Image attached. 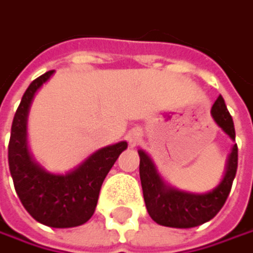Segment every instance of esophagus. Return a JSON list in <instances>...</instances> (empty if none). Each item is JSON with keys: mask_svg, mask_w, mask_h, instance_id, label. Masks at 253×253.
Listing matches in <instances>:
<instances>
[{"mask_svg": "<svg viewBox=\"0 0 253 253\" xmlns=\"http://www.w3.org/2000/svg\"><path fill=\"white\" fill-rule=\"evenodd\" d=\"M127 139H128V143L130 144H137L139 141L141 140V131L139 128H131L127 134Z\"/></svg>", "mask_w": 253, "mask_h": 253, "instance_id": "34e87169", "label": "esophagus"}]
</instances>
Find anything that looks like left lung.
Returning <instances> with one entry per match:
<instances>
[{"instance_id": "left-lung-1", "label": "left lung", "mask_w": 253, "mask_h": 253, "mask_svg": "<svg viewBox=\"0 0 253 253\" xmlns=\"http://www.w3.org/2000/svg\"><path fill=\"white\" fill-rule=\"evenodd\" d=\"M212 116L219 127L232 140H235L233 120L222 96L216 98L212 107ZM139 156L141 189L147 212L156 223L169 228H195L213 219L228 199L238 170V146L235 144L220 185L209 193L195 195L166 185L157 174L150 157L143 150H139Z\"/></svg>"}]
</instances>
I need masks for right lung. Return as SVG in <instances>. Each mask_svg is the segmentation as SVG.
<instances>
[{"mask_svg": "<svg viewBox=\"0 0 253 253\" xmlns=\"http://www.w3.org/2000/svg\"><path fill=\"white\" fill-rule=\"evenodd\" d=\"M52 73L40 76L24 93L11 126L8 165L15 192L30 215L51 228H74L93 216L101 185L127 143L97 150L67 174H52L36 165L27 149V116L36 91Z\"/></svg>", "mask_w": 253, "mask_h": 253, "instance_id": "right-lung-1", "label": "right lung"}]
</instances>
